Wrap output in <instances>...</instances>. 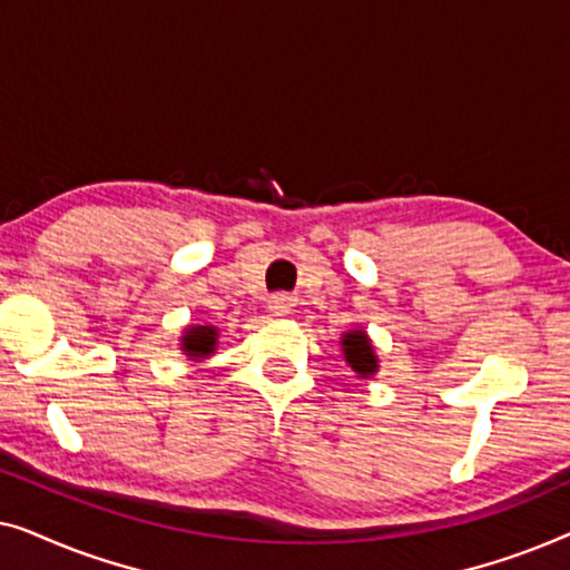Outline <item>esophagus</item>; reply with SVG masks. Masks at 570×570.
Instances as JSON below:
<instances>
[{"instance_id":"34e87169","label":"esophagus","mask_w":570,"mask_h":570,"mask_svg":"<svg viewBox=\"0 0 570 570\" xmlns=\"http://www.w3.org/2000/svg\"><path fill=\"white\" fill-rule=\"evenodd\" d=\"M269 311L275 316H283V314H287V311H291V298H287V295H272L269 298Z\"/></svg>"}]
</instances>
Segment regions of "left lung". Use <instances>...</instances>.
I'll list each match as a JSON object with an SVG mask.
<instances>
[{
    "label": "left lung",
    "instance_id": "1",
    "mask_svg": "<svg viewBox=\"0 0 570 570\" xmlns=\"http://www.w3.org/2000/svg\"><path fill=\"white\" fill-rule=\"evenodd\" d=\"M342 345H345V361L350 363V368L361 373L363 379L376 373V355H373L371 342L363 332L345 334V342H342Z\"/></svg>",
    "mask_w": 570,
    "mask_h": 570
}]
</instances>
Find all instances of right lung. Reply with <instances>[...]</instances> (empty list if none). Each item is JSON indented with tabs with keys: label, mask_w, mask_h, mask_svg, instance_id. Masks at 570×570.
<instances>
[{
	"label": "right lung",
	"mask_w": 570,
	"mask_h": 570,
	"mask_svg": "<svg viewBox=\"0 0 570 570\" xmlns=\"http://www.w3.org/2000/svg\"><path fill=\"white\" fill-rule=\"evenodd\" d=\"M215 340H217L215 326H191V330L184 334L186 355L191 357L209 355L215 350Z\"/></svg>",
	"instance_id": "add662e5"
}]
</instances>
